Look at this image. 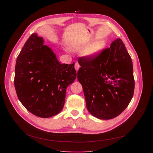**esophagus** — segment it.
I'll use <instances>...</instances> for the list:
<instances>
[{
    "mask_svg": "<svg viewBox=\"0 0 153 153\" xmlns=\"http://www.w3.org/2000/svg\"><path fill=\"white\" fill-rule=\"evenodd\" d=\"M79 68H80V65L79 64V63H78V62H76V63H75V65H74V68H75V69L77 71L79 70Z\"/></svg>",
    "mask_w": 153,
    "mask_h": 153,
    "instance_id": "obj_1",
    "label": "esophagus"
}]
</instances>
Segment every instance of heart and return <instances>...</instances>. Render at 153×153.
Masks as SVG:
<instances>
[{
  "label": "heart",
  "mask_w": 153,
  "mask_h": 153,
  "mask_svg": "<svg viewBox=\"0 0 153 153\" xmlns=\"http://www.w3.org/2000/svg\"><path fill=\"white\" fill-rule=\"evenodd\" d=\"M89 42H86L81 45L74 46L72 48V50L75 51L85 50L84 55L87 58H94L97 56L104 48L105 46V43L103 40H99L89 45Z\"/></svg>",
  "instance_id": "1"
}]
</instances>
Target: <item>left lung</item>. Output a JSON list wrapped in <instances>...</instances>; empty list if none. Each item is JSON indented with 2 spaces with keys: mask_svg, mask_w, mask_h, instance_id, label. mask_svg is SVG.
I'll list each match as a JSON object with an SVG mask.
<instances>
[{
  "mask_svg": "<svg viewBox=\"0 0 153 153\" xmlns=\"http://www.w3.org/2000/svg\"><path fill=\"white\" fill-rule=\"evenodd\" d=\"M77 79L87 110L94 117L110 120L118 116L133 96L132 60L121 39L94 58H79Z\"/></svg>",
  "mask_w": 153,
  "mask_h": 153,
  "instance_id": "1",
  "label": "left lung"
}]
</instances>
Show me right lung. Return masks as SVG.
Listing matches in <instances>:
<instances>
[{
    "instance_id": "add662e5",
    "label": "right lung",
    "mask_w": 153,
    "mask_h": 153,
    "mask_svg": "<svg viewBox=\"0 0 153 153\" xmlns=\"http://www.w3.org/2000/svg\"><path fill=\"white\" fill-rule=\"evenodd\" d=\"M76 78L74 64H61L36 33L27 39L16 61L14 85L17 97L27 110L41 118L61 112L67 87Z\"/></svg>"
}]
</instances>
